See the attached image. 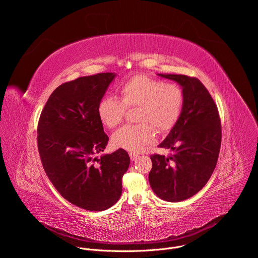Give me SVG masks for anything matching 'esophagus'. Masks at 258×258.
I'll list each match as a JSON object with an SVG mask.
<instances>
[{
	"label": "esophagus",
	"mask_w": 258,
	"mask_h": 258,
	"mask_svg": "<svg viewBox=\"0 0 258 258\" xmlns=\"http://www.w3.org/2000/svg\"><path fill=\"white\" fill-rule=\"evenodd\" d=\"M130 157H131V160H132V161H136V160H137V159H138L140 156H139L138 154H135V153H131V154H130Z\"/></svg>",
	"instance_id": "34e87169"
}]
</instances>
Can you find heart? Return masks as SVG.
Here are the masks:
<instances>
[{"label":"heart","instance_id":"1","mask_svg":"<svg viewBox=\"0 0 258 258\" xmlns=\"http://www.w3.org/2000/svg\"><path fill=\"white\" fill-rule=\"evenodd\" d=\"M119 100L104 97L98 105V116L108 128L118 126L127 110L137 108L134 120L117 131L112 137L116 148L130 152H141L153 143L158 133L169 131L177 121L185 102L182 89L173 83L146 76H136L118 89Z\"/></svg>","mask_w":258,"mask_h":258}]
</instances>
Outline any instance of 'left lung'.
<instances>
[{
	"label": "left lung",
	"instance_id": "8db88e82",
	"mask_svg": "<svg viewBox=\"0 0 258 258\" xmlns=\"http://www.w3.org/2000/svg\"><path fill=\"white\" fill-rule=\"evenodd\" d=\"M176 82L183 91L181 113L159 148L168 156L153 154L149 182L162 200L179 202L197 194L210 178L222 144L217 106L204 85L183 75H158Z\"/></svg>",
	"mask_w": 258,
	"mask_h": 258
}]
</instances>
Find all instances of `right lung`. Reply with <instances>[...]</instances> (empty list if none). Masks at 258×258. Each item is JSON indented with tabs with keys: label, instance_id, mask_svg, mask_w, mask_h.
I'll return each mask as SVG.
<instances>
[{
	"label": "right lung",
	"instance_id": "right-lung-1",
	"mask_svg": "<svg viewBox=\"0 0 258 258\" xmlns=\"http://www.w3.org/2000/svg\"><path fill=\"white\" fill-rule=\"evenodd\" d=\"M114 78L105 72L62 84L49 97L38 124L39 153L53 186L64 199L91 211L118 201L131 160L123 149L96 157L109 140L98 105Z\"/></svg>",
	"mask_w": 258,
	"mask_h": 258
}]
</instances>
